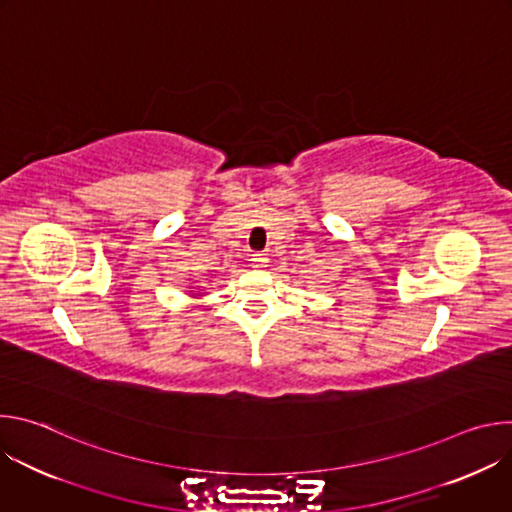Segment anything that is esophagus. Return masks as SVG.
Masks as SVG:
<instances>
[{"label": "esophagus", "instance_id": "obj_1", "mask_svg": "<svg viewBox=\"0 0 512 512\" xmlns=\"http://www.w3.org/2000/svg\"><path fill=\"white\" fill-rule=\"evenodd\" d=\"M267 263V257L263 253H253L251 255V265L253 267H263Z\"/></svg>", "mask_w": 512, "mask_h": 512}]
</instances>
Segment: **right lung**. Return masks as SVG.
Instances as JSON below:
<instances>
[{"mask_svg":"<svg viewBox=\"0 0 512 512\" xmlns=\"http://www.w3.org/2000/svg\"><path fill=\"white\" fill-rule=\"evenodd\" d=\"M190 296H192V298H196V296H200V294H190Z\"/></svg>","mask_w":512,"mask_h":512,"instance_id":"1","label":"right lung"}]
</instances>
